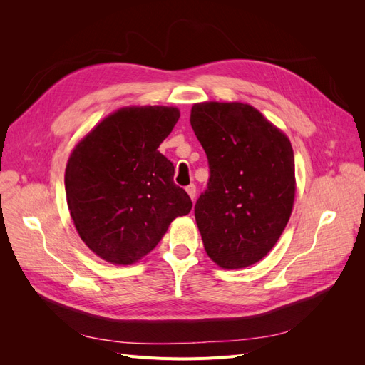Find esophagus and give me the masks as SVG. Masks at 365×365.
I'll return each mask as SVG.
<instances>
[{"label": "esophagus", "instance_id": "obj_1", "mask_svg": "<svg viewBox=\"0 0 365 365\" xmlns=\"http://www.w3.org/2000/svg\"><path fill=\"white\" fill-rule=\"evenodd\" d=\"M185 190H187V193H189L190 200H192V201H195V197H196V185H195V184L187 185V187H185Z\"/></svg>", "mask_w": 365, "mask_h": 365}]
</instances>
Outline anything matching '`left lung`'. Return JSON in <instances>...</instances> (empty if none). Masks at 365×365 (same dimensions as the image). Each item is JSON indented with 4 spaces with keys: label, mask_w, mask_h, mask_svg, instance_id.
<instances>
[{
    "label": "left lung",
    "mask_w": 365,
    "mask_h": 365,
    "mask_svg": "<svg viewBox=\"0 0 365 365\" xmlns=\"http://www.w3.org/2000/svg\"><path fill=\"white\" fill-rule=\"evenodd\" d=\"M190 123L210 169L195 204L204 248L220 268L250 267L272 250L292 212L291 141L256 108L237 102L196 103Z\"/></svg>",
    "instance_id": "1"
}]
</instances>
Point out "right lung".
Returning a JSON list of instances; mask_svg holds the SVG:
<instances>
[{"instance_id": "obj_1", "label": "right lung", "mask_w": 365, "mask_h": 365, "mask_svg": "<svg viewBox=\"0 0 365 365\" xmlns=\"http://www.w3.org/2000/svg\"><path fill=\"white\" fill-rule=\"evenodd\" d=\"M178 118L176 108H123L73 150L65 170L70 215L103 260H140L175 217L190 213V196L173 182V164L158 150Z\"/></svg>"}]
</instances>
